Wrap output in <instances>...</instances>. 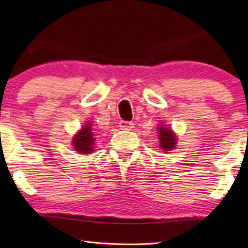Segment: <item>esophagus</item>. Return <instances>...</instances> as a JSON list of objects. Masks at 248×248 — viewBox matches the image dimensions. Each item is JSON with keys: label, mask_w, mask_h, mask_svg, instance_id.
<instances>
[{"label": "esophagus", "mask_w": 248, "mask_h": 248, "mask_svg": "<svg viewBox=\"0 0 248 248\" xmlns=\"http://www.w3.org/2000/svg\"><path fill=\"white\" fill-rule=\"evenodd\" d=\"M134 124L130 123V121H124V120H121L120 124H119V127L121 130H131L133 128Z\"/></svg>", "instance_id": "34e87169"}]
</instances>
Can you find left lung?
<instances>
[{"label": "left lung", "instance_id": "8db88e82", "mask_svg": "<svg viewBox=\"0 0 248 248\" xmlns=\"http://www.w3.org/2000/svg\"><path fill=\"white\" fill-rule=\"evenodd\" d=\"M158 139H159V146L164 151H170L175 148L177 138L175 133L171 131V129L166 127L165 124H158Z\"/></svg>", "mask_w": 248, "mask_h": 248}]
</instances>
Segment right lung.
I'll list each match as a JSON object with an SVG mask.
<instances>
[{"mask_svg":"<svg viewBox=\"0 0 248 248\" xmlns=\"http://www.w3.org/2000/svg\"><path fill=\"white\" fill-rule=\"evenodd\" d=\"M73 148L79 154H90L94 151L95 138L92 132V123L86 121L81 130L73 137Z\"/></svg>","mask_w":248,"mask_h":248,"instance_id":"obj_1","label":"right lung"}]
</instances>
